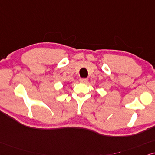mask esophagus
<instances>
[{
  "mask_svg": "<svg viewBox=\"0 0 155 155\" xmlns=\"http://www.w3.org/2000/svg\"><path fill=\"white\" fill-rule=\"evenodd\" d=\"M80 82L83 84H86L88 82V79H80Z\"/></svg>",
  "mask_w": 155,
  "mask_h": 155,
  "instance_id": "obj_1",
  "label": "esophagus"
}]
</instances>
